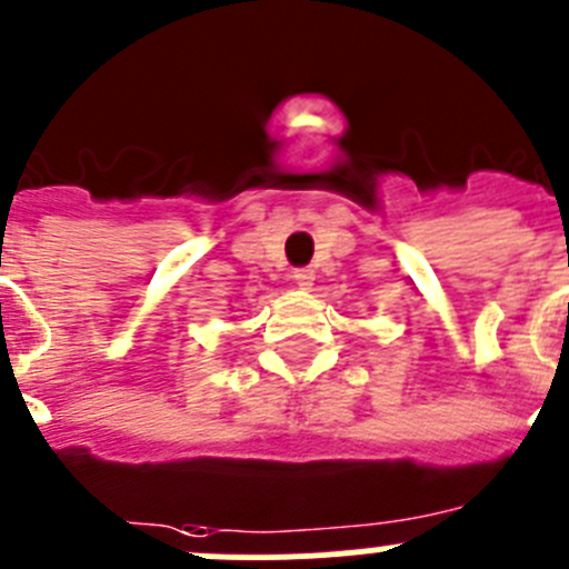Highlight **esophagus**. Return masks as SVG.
<instances>
[{
    "instance_id": "esophagus-1",
    "label": "esophagus",
    "mask_w": 569,
    "mask_h": 569,
    "mask_svg": "<svg viewBox=\"0 0 569 569\" xmlns=\"http://www.w3.org/2000/svg\"><path fill=\"white\" fill-rule=\"evenodd\" d=\"M291 278H295V283L300 286V289H311V286H315V269L300 267V269H295V272H291Z\"/></svg>"
}]
</instances>
